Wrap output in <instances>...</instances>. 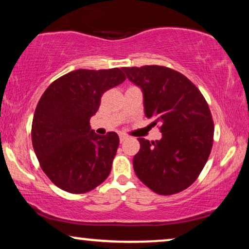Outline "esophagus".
Segmentation results:
<instances>
[{"label":"esophagus","mask_w":249,"mask_h":249,"mask_svg":"<svg viewBox=\"0 0 249 249\" xmlns=\"http://www.w3.org/2000/svg\"><path fill=\"white\" fill-rule=\"evenodd\" d=\"M119 139H121V142H125L127 139V136L126 134H121V136H119Z\"/></svg>","instance_id":"obj_1"}]
</instances>
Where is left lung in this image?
Here are the masks:
<instances>
[{
    "instance_id": "left-lung-1",
    "label": "left lung",
    "mask_w": 249,
    "mask_h": 249,
    "mask_svg": "<svg viewBox=\"0 0 249 249\" xmlns=\"http://www.w3.org/2000/svg\"><path fill=\"white\" fill-rule=\"evenodd\" d=\"M142 88L145 115L159 124L160 141L138 138L133 168L142 184L160 196L186 190L196 181L213 146L210 107L186 76L160 65L122 68Z\"/></svg>"
}]
</instances>
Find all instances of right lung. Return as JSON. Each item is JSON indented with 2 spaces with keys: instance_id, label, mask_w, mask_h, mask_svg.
Masks as SVG:
<instances>
[{
  "instance_id": "1",
  "label": "right lung",
  "mask_w": 249,
  "mask_h": 249,
  "mask_svg": "<svg viewBox=\"0 0 249 249\" xmlns=\"http://www.w3.org/2000/svg\"><path fill=\"white\" fill-rule=\"evenodd\" d=\"M122 69H78L53 81L44 91L31 126V141L43 172L57 187L82 194L110 174L119 146L116 132L90 130L105 91L125 81Z\"/></svg>"
}]
</instances>
